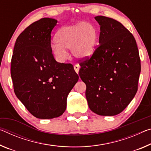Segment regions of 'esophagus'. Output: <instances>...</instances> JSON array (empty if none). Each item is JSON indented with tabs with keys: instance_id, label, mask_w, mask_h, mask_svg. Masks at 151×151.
Returning a JSON list of instances; mask_svg holds the SVG:
<instances>
[{
	"instance_id": "34e87169",
	"label": "esophagus",
	"mask_w": 151,
	"mask_h": 151,
	"mask_svg": "<svg viewBox=\"0 0 151 151\" xmlns=\"http://www.w3.org/2000/svg\"><path fill=\"white\" fill-rule=\"evenodd\" d=\"M74 68H75V70L76 73H78V71H79L80 69V66L78 65V64H76V65L74 66Z\"/></svg>"
}]
</instances>
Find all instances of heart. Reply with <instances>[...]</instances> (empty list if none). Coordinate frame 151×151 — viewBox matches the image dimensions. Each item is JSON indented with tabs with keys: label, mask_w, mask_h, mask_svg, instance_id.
Here are the masks:
<instances>
[{
	"label": "heart",
	"mask_w": 151,
	"mask_h": 151,
	"mask_svg": "<svg viewBox=\"0 0 151 151\" xmlns=\"http://www.w3.org/2000/svg\"><path fill=\"white\" fill-rule=\"evenodd\" d=\"M97 35L96 27L87 21L63 26L56 33L57 42L51 45L52 51L60 62L68 57L66 49L71 50L75 58H85L94 52Z\"/></svg>",
	"instance_id": "obj_1"
}]
</instances>
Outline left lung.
<instances>
[{"label":"left lung","instance_id":"obj_1","mask_svg":"<svg viewBox=\"0 0 151 151\" xmlns=\"http://www.w3.org/2000/svg\"><path fill=\"white\" fill-rule=\"evenodd\" d=\"M100 25L99 45L90 58L80 63V77L87 89L88 107L100 116L121 113L134 97L140 59L133 35L119 21L95 17Z\"/></svg>","mask_w":151,"mask_h":151}]
</instances>
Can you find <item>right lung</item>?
Instances as JSON below:
<instances>
[{
  "mask_svg": "<svg viewBox=\"0 0 151 151\" xmlns=\"http://www.w3.org/2000/svg\"><path fill=\"white\" fill-rule=\"evenodd\" d=\"M57 20L42 18L19 35L11 59L14 91L35 118L52 119L66 108L68 93L78 76L71 64L57 63L51 49V32Z\"/></svg>",
  "mask_w": 151,
  "mask_h": 151,
  "instance_id": "1",
  "label": "right lung"
}]
</instances>
